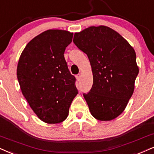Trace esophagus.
<instances>
[{
  "label": "esophagus",
  "instance_id": "obj_1",
  "mask_svg": "<svg viewBox=\"0 0 154 154\" xmlns=\"http://www.w3.org/2000/svg\"><path fill=\"white\" fill-rule=\"evenodd\" d=\"M75 78H76V79L78 81H80L81 80V75L80 74H77V75H75Z\"/></svg>",
  "mask_w": 154,
  "mask_h": 154
}]
</instances>
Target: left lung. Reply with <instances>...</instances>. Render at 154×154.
<instances>
[{"mask_svg": "<svg viewBox=\"0 0 154 154\" xmlns=\"http://www.w3.org/2000/svg\"><path fill=\"white\" fill-rule=\"evenodd\" d=\"M73 43L91 66L92 88L83 93L91 113L111 121L126 109L138 74L136 55L126 39L107 26H91L74 34Z\"/></svg>", "mask_w": 154, "mask_h": 154, "instance_id": "8db88e82", "label": "left lung"}]
</instances>
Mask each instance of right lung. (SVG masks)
I'll use <instances>...</instances> for the list:
<instances>
[{"mask_svg": "<svg viewBox=\"0 0 154 154\" xmlns=\"http://www.w3.org/2000/svg\"><path fill=\"white\" fill-rule=\"evenodd\" d=\"M73 34L48 30L26 45L17 67L23 95L34 113L47 123H58L67 118L78 94L75 78L64 58Z\"/></svg>", "mask_w": 154, "mask_h": 154, "instance_id": "right-lung-1", "label": "right lung"}]
</instances>
